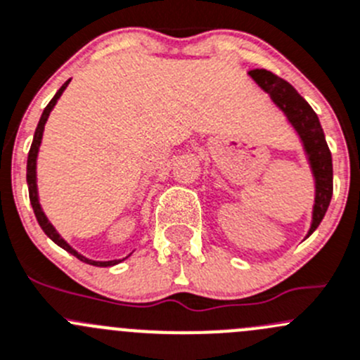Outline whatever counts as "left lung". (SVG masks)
Wrapping results in <instances>:
<instances>
[{"mask_svg":"<svg viewBox=\"0 0 360 360\" xmlns=\"http://www.w3.org/2000/svg\"><path fill=\"white\" fill-rule=\"evenodd\" d=\"M250 77L271 96L274 103L285 112L287 120L301 137L304 151L309 158L313 176H315V205H313V221L308 236H311L326 216L327 207L333 198V156L326 142L319 116L309 103L299 95L292 84L280 79L267 70H251Z\"/></svg>","mask_w":360,"mask_h":360,"instance_id":"obj_1","label":"left lung"}]
</instances>
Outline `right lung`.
<instances>
[{"mask_svg":"<svg viewBox=\"0 0 360 360\" xmlns=\"http://www.w3.org/2000/svg\"><path fill=\"white\" fill-rule=\"evenodd\" d=\"M68 84H70V80H66V82L63 84L61 87H59V91L56 93L54 98H52L51 102H49V105L45 107L44 112H41L40 121H38V127H37V130H34L33 144H31L30 153H27V174H26V179H27V190H30V202H31V205H33V211H34V216H37V219H38V225L41 226V230H44V232L47 233V236L51 237V239L54 240V243L58 244V246H61L63 250H66V251H68V253H72L73 257L79 258V260L86 262V264L96 265V267H110V265L120 264L121 260L95 262V260H89V258L82 257V255H80V253H77V251L73 250V248L70 246V244L66 243V240L63 239V237L59 236L58 232H56L54 226H52L51 223H49L47 216L44 214V211H41V207H40V202H38V191H37V156H38V148H40V144H41V135H44V128H45V123H47L49 114H51V110L54 109L56 102H58L59 96L63 95V91H65ZM123 260H124V258H123Z\"/></svg>","mask_w":360,"mask_h":360,"instance_id":"add662e5","label":"right lung"}]
</instances>
